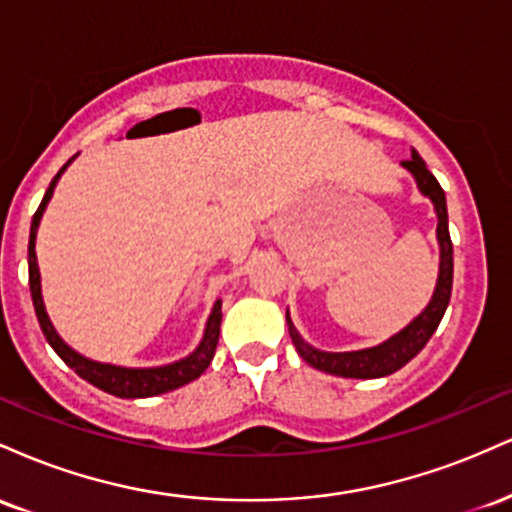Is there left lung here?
<instances>
[{
    "label": "left lung",
    "instance_id": "8db88e82",
    "mask_svg": "<svg viewBox=\"0 0 512 512\" xmlns=\"http://www.w3.org/2000/svg\"><path fill=\"white\" fill-rule=\"evenodd\" d=\"M402 166L414 175L416 187L424 197L433 202L438 216V248H440V262H438V281L436 289H433L431 301L414 320L409 322L404 330L392 334L390 339H385L383 344L368 346V349L358 351H320L315 346H310L305 339L298 334L296 325L291 322L289 310H286V325H289L291 342L296 346V351L301 354L305 363L317 370H325L330 375H339V378H385V375L395 373L402 366L419 354L424 349L428 339L433 337V332L438 330L440 320H443L445 308L450 303L452 293V240L448 231V204H445V192L438 185V180L433 178L431 170L426 168L424 158L411 149L409 161H402Z\"/></svg>",
    "mask_w": 512,
    "mask_h": 512
}]
</instances>
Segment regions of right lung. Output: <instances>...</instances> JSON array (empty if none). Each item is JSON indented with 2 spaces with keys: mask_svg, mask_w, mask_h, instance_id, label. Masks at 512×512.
<instances>
[{
  "mask_svg": "<svg viewBox=\"0 0 512 512\" xmlns=\"http://www.w3.org/2000/svg\"><path fill=\"white\" fill-rule=\"evenodd\" d=\"M74 158H69V161L60 168V173L52 178L48 192H45L43 202H40V207L33 214V221H31V238H28V284H31V298H33L35 315H38V322H40V330H43L48 344L55 349V354L60 356L76 375H81L86 383L98 387V390L108 392V395H115L122 399H139V397H156V395H163V392L178 390V387L197 380L199 375L209 368L211 358H214L216 344H219V330H221V298L214 303V308H211L207 327H204V334H202V342L197 344V349L192 351L190 356L180 358V361L166 363V366H156V368H125V366H113V363H101V361H93V358L81 356L79 351H74L72 346L64 342L60 334H57L55 325L50 322V315L43 303V289H40V269H38V257H35V236H38L40 219H43L45 209H48V202L52 199V192H55L57 180L62 178V173L67 170V166L74 161Z\"/></svg>",
  "mask_w": 512,
  "mask_h": 512,
  "instance_id": "obj_1",
  "label": "right lung"
}]
</instances>
